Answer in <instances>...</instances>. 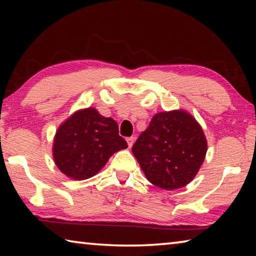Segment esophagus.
<instances>
[{"instance_id": "34e87169", "label": "esophagus", "mask_w": 256, "mask_h": 256, "mask_svg": "<svg viewBox=\"0 0 256 256\" xmlns=\"http://www.w3.org/2000/svg\"><path fill=\"white\" fill-rule=\"evenodd\" d=\"M126 142H128V148H131V146H133V144H134V138H126Z\"/></svg>"}]
</instances>
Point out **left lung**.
Segmentation results:
<instances>
[{
  "label": "left lung",
  "instance_id": "obj_1",
  "mask_svg": "<svg viewBox=\"0 0 256 256\" xmlns=\"http://www.w3.org/2000/svg\"><path fill=\"white\" fill-rule=\"evenodd\" d=\"M206 149L200 124L180 110L156 114L133 144L132 152L150 183L172 190L196 177Z\"/></svg>",
  "mask_w": 256,
  "mask_h": 256
}]
</instances>
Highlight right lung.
Listing matches in <instances>:
<instances>
[{
	"label": "right lung",
	"mask_w": 256,
	"mask_h": 256,
	"mask_svg": "<svg viewBox=\"0 0 256 256\" xmlns=\"http://www.w3.org/2000/svg\"><path fill=\"white\" fill-rule=\"evenodd\" d=\"M126 148L118 123L89 107L60 124L54 138L53 157L64 175L84 180L96 175L110 156Z\"/></svg>",
	"instance_id": "add662e5"
}]
</instances>
